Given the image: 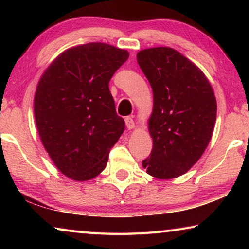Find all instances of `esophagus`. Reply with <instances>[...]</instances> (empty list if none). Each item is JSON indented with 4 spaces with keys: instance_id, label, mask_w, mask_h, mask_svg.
<instances>
[{
    "instance_id": "1",
    "label": "esophagus",
    "mask_w": 249,
    "mask_h": 249,
    "mask_svg": "<svg viewBox=\"0 0 249 249\" xmlns=\"http://www.w3.org/2000/svg\"><path fill=\"white\" fill-rule=\"evenodd\" d=\"M125 123H126V127H127L128 129H134L135 128V123H134V121L130 116L126 117Z\"/></svg>"
}]
</instances>
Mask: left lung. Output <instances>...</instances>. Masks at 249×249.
Wrapping results in <instances>:
<instances>
[{"mask_svg": "<svg viewBox=\"0 0 249 249\" xmlns=\"http://www.w3.org/2000/svg\"><path fill=\"white\" fill-rule=\"evenodd\" d=\"M137 62L154 94L148 120L153 150L142 167L157 179L177 178L201 158L212 138L215 95L199 67L176 49L141 50Z\"/></svg>", "mask_w": 249, "mask_h": 249, "instance_id": "8db88e82", "label": "left lung"}]
</instances>
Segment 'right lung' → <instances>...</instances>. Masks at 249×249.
<instances>
[{
	"mask_svg": "<svg viewBox=\"0 0 249 249\" xmlns=\"http://www.w3.org/2000/svg\"><path fill=\"white\" fill-rule=\"evenodd\" d=\"M128 57L127 50L104 43L75 46L59 54L39 79L34 113L40 141L70 179L100 175L124 132L108 82Z\"/></svg>",
	"mask_w": 249,
	"mask_h": 249,
	"instance_id": "1",
	"label": "right lung"
}]
</instances>
